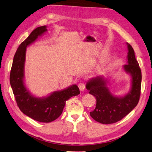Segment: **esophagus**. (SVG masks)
<instances>
[{
    "mask_svg": "<svg viewBox=\"0 0 152 152\" xmlns=\"http://www.w3.org/2000/svg\"><path fill=\"white\" fill-rule=\"evenodd\" d=\"M78 87L81 91H84L85 89H86V85H85L83 82H81L78 84Z\"/></svg>",
    "mask_w": 152,
    "mask_h": 152,
    "instance_id": "obj_1",
    "label": "esophagus"
}]
</instances>
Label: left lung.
I'll use <instances>...</instances> for the list:
<instances>
[{
    "label": "left lung",
    "instance_id": "obj_1",
    "mask_svg": "<svg viewBox=\"0 0 152 152\" xmlns=\"http://www.w3.org/2000/svg\"><path fill=\"white\" fill-rule=\"evenodd\" d=\"M127 64L123 65L124 71L131 76V85L128 93L123 96H116L111 92L110 80L103 75L88 80L86 89L89 94L96 98V107L90 112V115L96 122L109 124L121 121L136 107L139 100L142 75L135 52L129 43Z\"/></svg>",
    "mask_w": 152,
    "mask_h": 152
}]
</instances>
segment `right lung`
<instances>
[{
    "label": "right lung",
    "instance_id": "1",
    "mask_svg": "<svg viewBox=\"0 0 152 152\" xmlns=\"http://www.w3.org/2000/svg\"><path fill=\"white\" fill-rule=\"evenodd\" d=\"M47 31V26L37 27L19 45L14 56L10 77L13 93L20 110L30 118L41 122H50L57 119L62 113L66 101L80 93L76 84L42 97L33 94L28 89L24 75L26 48Z\"/></svg>",
    "mask_w": 152,
    "mask_h": 152
}]
</instances>
